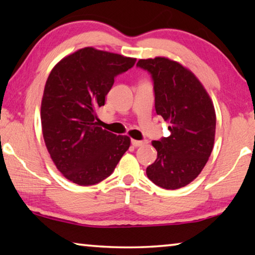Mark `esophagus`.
Here are the masks:
<instances>
[{"instance_id": "1", "label": "esophagus", "mask_w": 255, "mask_h": 255, "mask_svg": "<svg viewBox=\"0 0 255 255\" xmlns=\"http://www.w3.org/2000/svg\"><path fill=\"white\" fill-rule=\"evenodd\" d=\"M131 145L135 146V147H138V146L144 145V141L141 140H136V139H131Z\"/></svg>"}]
</instances>
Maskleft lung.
<instances>
[{"instance_id": "left-lung-1", "label": "left lung", "mask_w": 255, "mask_h": 255, "mask_svg": "<svg viewBox=\"0 0 255 255\" xmlns=\"http://www.w3.org/2000/svg\"><path fill=\"white\" fill-rule=\"evenodd\" d=\"M154 81L155 110L170 124V136L153 140L157 158L146 169L158 187L180 189L204 169L214 148L216 112L205 86L182 64L163 56L139 59Z\"/></svg>"}]
</instances>
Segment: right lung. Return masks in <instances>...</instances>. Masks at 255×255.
<instances>
[{"instance_id":"right-lung-1","label":"right lung","mask_w":255,"mask_h":255,"mask_svg":"<svg viewBox=\"0 0 255 255\" xmlns=\"http://www.w3.org/2000/svg\"><path fill=\"white\" fill-rule=\"evenodd\" d=\"M136 58L85 47L53 67L41 100L42 136L57 170L79 185L108 178L130 146L128 136L98 126L96 110L105 106L115 77Z\"/></svg>"}]
</instances>
